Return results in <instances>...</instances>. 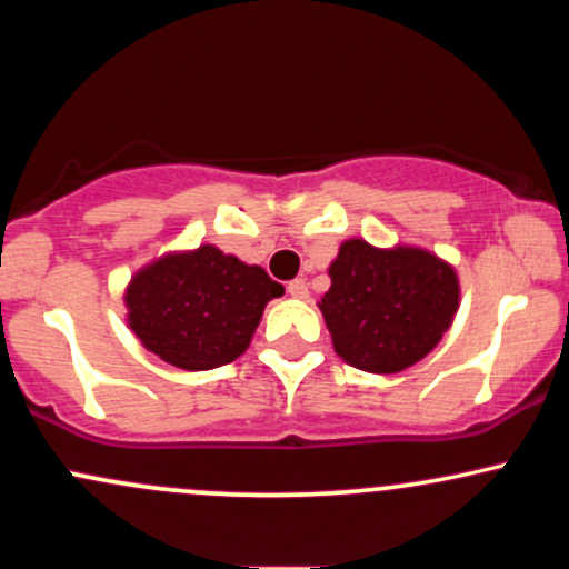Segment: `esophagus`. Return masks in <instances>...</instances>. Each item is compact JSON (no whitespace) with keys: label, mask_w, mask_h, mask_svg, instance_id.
Listing matches in <instances>:
<instances>
[{"label":"esophagus","mask_w":569,"mask_h":569,"mask_svg":"<svg viewBox=\"0 0 569 569\" xmlns=\"http://www.w3.org/2000/svg\"><path fill=\"white\" fill-rule=\"evenodd\" d=\"M289 293L293 299H307L310 297V291H307V283L302 278H297V280H291L289 283Z\"/></svg>","instance_id":"obj_1"}]
</instances>
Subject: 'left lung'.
<instances>
[{"instance_id":"obj_1","label":"left lung","mask_w":569,"mask_h":569,"mask_svg":"<svg viewBox=\"0 0 569 569\" xmlns=\"http://www.w3.org/2000/svg\"><path fill=\"white\" fill-rule=\"evenodd\" d=\"M321 307L335 352L369 375L415 367L447 335L460 307V278L439 253L363 238L339 246Z\"/></svg>"}]
</instances>
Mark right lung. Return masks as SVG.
Masks as SVG:
<instances>
[{
  "label": "right lung",
  "mask_w": 569,
  "mask_h": 569,
  "mask_svg": "<svg viewBox=\"0 0 569 569\" xmlns=\"http://www.w3.org/2000/svg\"><path fill=\"white\" fill-rule=\"evenodd\" d=\"M280 293L283 286L259 264L202 243L139 267L122 299L143 348L176 369L208 371L243 356L267 302Z\"/></svg>",
  "instance_id": "1"
}]
</instances>
